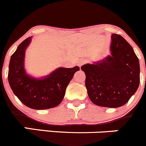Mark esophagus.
<instances>
[{
	"label": "esophagus",
	"instance_id": "34e87169",
	"mask_svg": "<svg viewBox=\"0 0 146 146\" xmlns=\"http://www.w3.org/2000/svg\"><path fill=\"white\" fill-rule=\"evenodd\" d=\"M85 62H86L85 60H80L78 61V65L80 67H81V65H84V64L85 63Z\"/></svg>",
	"mask_w": 146,
	"mask_h": 146
}]
</instances>
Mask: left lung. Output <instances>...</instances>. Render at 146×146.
<instances>
[{
    "label": "left lung",
    "mask_w": 146,
    "mask_h": 146,
    "mask_svg": "<svg viewBox=\"0 0 146 146\" xmlns=\"http://www.w3.org/2000/svg\"><path fill=\"white\" fill-rule=\"evenodd\" d=\"M110 54L81 66L86 74L88 97L96 105L110 108L123 106L140 84V64L133 47L120 35L112 34Z\"/></svg>",
    "instance_id": "left-lung-1"
}]
</instances>
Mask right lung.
Segmentation results:
<instances>
[{"instance_id":"add662e5","label":"right lung","mask_w":146,"mask_h":146,"mask_svg":"<svg viewBox=\"0 0 146 146\" xmlns=\"http://www.w3.org/2000/svg\"><path fill=\"white\" fill-rule=\"evenodd\" d=\"M29 36L18 46L11 57L9 83L13 94L24 105L34 110H47L61 103L67 86L79 67L72 68L60 67L49 75L35 78L27 73L24 68L26 50L32 42Z\"/></svg>"}]
</instances>
